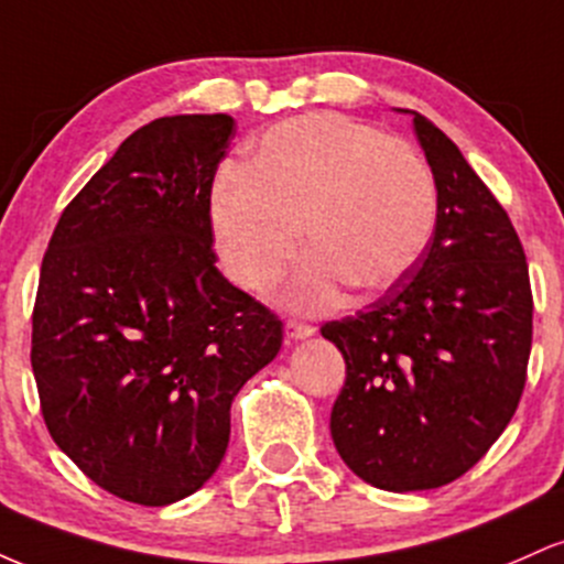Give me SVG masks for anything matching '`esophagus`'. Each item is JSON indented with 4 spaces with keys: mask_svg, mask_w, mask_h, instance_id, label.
I'll return each instance as SVG.
<instances>
[{
    "mask_svg": "<svg viewBox=\"0 0 564 564\" xmlns=\"http://www.w3.org/2000/svg\"><path fill=\"white\" fill-rule=\"evenodd\" d=\"M315 334V326H310V323L304 321H286V336L289 339H307V336Z\"/></svg>",
    "mask_w": 564,
    "mask_h": 564,
    "instance_id": "esophagus-1",
    "label": "esophagus"
}]
</instances>
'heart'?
Wrapping results in <instances>:
<instances>
[{
	"mask_svg": "<svg viewBox=\"0 0 564 564\" xmlns=\"http://www.w3.org/2000/svg\"><path fill=\"white\" fill-rule=\"evenodd\" d=\"M437 183L411 142L339 113H304L270 127L238 172L219 177L212 228L238 286H273L304 260L286 302L321 307L345 283L379 294L398 283L435 236Z\"/></svg>",
	"mask_w": 564,
	"mask_h": 564,
	"instance_id": "heart-1",
	"label": "heart"
}]
</instances>
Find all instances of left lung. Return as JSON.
Segmentation results:
<instances>
[{
	"mask_svg": "<svg viewBox=\"0 0 564 564\" xmlns=\"http://www.w3.org/2000/svg\"><path fill=\"white\" fill-rule=\"evenodd\" d=\"M437 183L435 236L377 302L321 334L347 379L332 437L360 480L392 494L469 471L507 430L525 390L533 294L503 206L448 134L413 113Z\"/></svg>",
	"mask_w": 564,
	"mask_h": 564,
	"instance_id": "8db88e82",
	"label": "left lung"
}]
</instances>
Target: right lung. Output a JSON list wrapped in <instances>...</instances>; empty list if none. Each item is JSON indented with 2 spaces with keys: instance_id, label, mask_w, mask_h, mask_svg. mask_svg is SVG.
Returning a JSON list of instances; mask_svg holds the SVG:
<instances>
[{
  "instance_id": "right-lung-1",
  "label": "right lung",
  "mask_w": 564,
  "mask_h": 564,
  "mask_svg": "<svg viewBox=\"0 0 564 564\" xmlns=\"http://www.w3.org/2000/svg\"><path fill=\"white\" fill-rule=\"evenodd\" d=\"M236 121L164 116L121 142L57 219L31 368L50 435L95 485L166 507L215 475L230 403L283 323L217 270L212 183Z\"/></svg>"
}]
</instances>
